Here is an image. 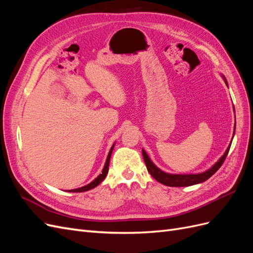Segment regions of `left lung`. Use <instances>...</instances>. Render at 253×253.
<instances>
[{
  "label": "left lung",
  "mask_w": 253,
  "mask_h": 253,
  "mask_svg": "<svg viewBox=\"0 0 253 253\" xmlns=\"http://www.w3.org/2000/svg\"><path fill=\"white\" fill-rule=\"evenodd\" d=\"M223 78H224L226 85L228 86L227 80H226L224 76H223ZM234 131H235V126H234ZM230 147H231V142H230V144H229V147L226 150V152L224 153V155L218 159V162L215 165H213L209 170H207L203 173H197V174H170V173H166V172L160 170L159 168H157L154 164L152 163V160L150 159V157L148 156V154L145 153V151L143 149H142V156H143V160L145 163V166H147L148 171L157 181L162 182L163 185L169 186V187H188V186L196 185V183L204 182L207 179H209L211 176L219 169L221 165H223V163L225 162V159L228 155V152H229V150H230Z\"/></svg>",
  "instance_id": "1"
}]
</instances>
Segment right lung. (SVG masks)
<instances>
[{
    "label": "right lung",
    "mask_w": 253,
    "mask_h": 253,
    "mask_svg": "<svg viewBox=\"0 0 253 253\" xmlns=\"http://www.w3.org/2000/svg\"><path fill=\"white\" fill-rule=\"evenodd\" d=\"M114 145L115 143L112 145V148L109 152V155H108V158H106V162H105V165H104V168L102 170V173L98 176V177H96L93 181L89 182L88 185L84 186V187H81V188H78V189H73V190H70V192H84V191H88L90 189H94L95 187H97L99 183H100L104 178L106 174H108L109 172V165H110V159H111V155H112V152H113V149H114Z\"/></svg>",
    "instance_id": "right-lung-1"
}]
</instances>
